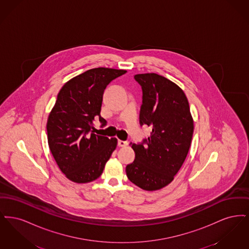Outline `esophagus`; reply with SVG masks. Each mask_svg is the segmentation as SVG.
Wrapping results in <instances>:
<instances>
[{"label":"esophagus","mask_w":249,"mask_h":249,"mask_svg":"<svg viewBox=\"0 0 249 249\" xmlns=\"http://www.w3.org/2000/svg\"><path fill=\"white\" fill-rule=\"evenodd\" d=\"M128 143L129 142H127V141H122V140H119V142H118V144H119V146H120V147H125V146L128 145Z\"/></svg>","instance_id":"esophagus-1"}]
</instances>
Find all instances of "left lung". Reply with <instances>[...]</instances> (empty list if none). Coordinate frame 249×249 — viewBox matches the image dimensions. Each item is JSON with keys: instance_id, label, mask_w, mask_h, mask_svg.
<instances>
[{"instance_id": "8db88e82", "label": "left lung", "mask_w": 249, "mask_h": 249, "mask_svg": "<svg viewBox=\"0 0 249 249\" xmlns=\"http://www.w3.org/2000/svg\"><path fill=\"white\" fill-rule=\"evenodd\" d=\"M134 79L142 87L140 124L152 131L142 143H132L135 160L126 167V174L142 190H160L174 180L187 158L193 119L177 84L154 72L135 74Z\"/></svg>"}]
</instances>
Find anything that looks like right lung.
I'll return each mask as SVG.
<instances>
[{"label":"right lung","mask_w":249,"mask_h":249,"mask_svg":"<svg viewBox=\"0 0 249 249\" xmlns=\"http://www.w3.org/2000/svg\"><path fill=\"white\" fill-rule=\"evenodd\" d=\"M127 71L99 67L71 78L59 90L47 123L49 149L60 171L72 182L94 181L103 174L116 149L117 138L95 134L96 118L102 126L103 95L107 85Z\"/></svg>","instance_id":"add662e5"}]
</instances>
